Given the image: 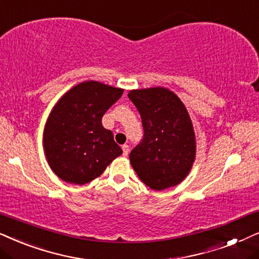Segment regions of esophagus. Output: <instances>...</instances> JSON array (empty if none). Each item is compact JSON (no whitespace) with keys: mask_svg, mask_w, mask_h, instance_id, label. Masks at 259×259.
Returning a JSON list of instances; mask_svg holds the SVG:
<instances>
[{"mask_svg":"<svg viewBox=\"0 0 259 259\" xmlns=\"http://www.w3.org/2000/svg\"><path fill=\"white\" fill-rule=\"evenodd\" d=\"M122 149H123V155H124V156H127V154H129V150H130L129 146H127V144H123Z\"/></svg>","mask_w":259,"mask_h":259,"instance_id":"34e87169","label":"esophagus"}]
</instances>
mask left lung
<instances>
[{"mask_svg":"<svg viewBox=\"0 0 259 259\" xmlns=\"http://www.w3.org/2000/svg\"><path fill=\"white\" fill-rule=\"evenodd\" d=\"M139 110L143 139L130 163L148 187L163 191L180 184L195 160V134L187 109L170 90L150 88L127 94Z\"/></svg>","mask_w":259,"mask_h":259,"instance_id":"1","label":"left lung"}]
</instances>
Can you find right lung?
Returning <instances> with one entry per match:
<instances>
[{"instance_id": "right-lung-1", "label": "right lung", "mask_w": 259, "mask_h": 259, "mask_svg": "<svg viewBox=\"0 0 259 259\" xmlns=\"http://www.w3.org/2000/svg\"><path fill=\"white\" fill-rule=\"evenodd\" d=\"M124 90L89 80L75 85L54 105L44 130L51 169L61 180L84 185L98 178L123 153L102 117Z\"/></svg>"}]
</instances>
